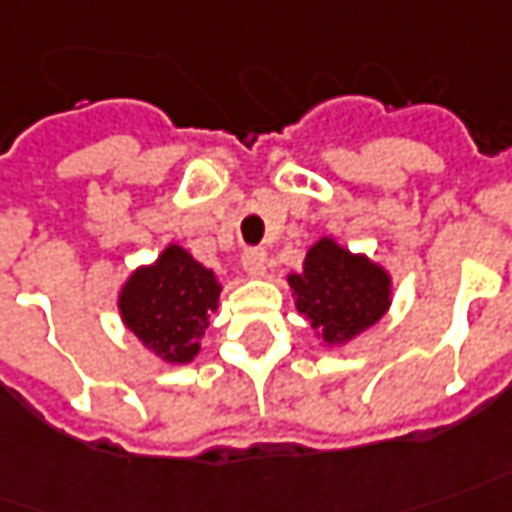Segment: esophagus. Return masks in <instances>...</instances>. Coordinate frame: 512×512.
<instances>
[{"label":"esophagus","mask_w":512,"mask_h":512,"mask_svg":"<svg viewBox=\"0 0 512 512\" xmlns=\"http://www.w3.org/2000/svg\"><path fill=\"white\" fill-rule=\"evenodd\" d=\"M241 263H243V269H246V274H252V277L266 274V249H260V246L246 249L241 257Z\"/></svg>","instance_id":"obj_1"}]
</instances>
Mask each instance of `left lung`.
Returning a JSON list of instances; mask_svg holds the SVG:
<instances>
[{
    "mask_svg": "<svg viewBox=\"0 0 512 512\" xmlns=\"http://www.w3.org/2000/svg\"><path fill=\"white\" fill-rule=\"evenodd\" d=\"M288 283L297 291L300 314L328 344L353 339L389 308L387 271L328 238L311 246L305 269L291 274Z\"/></svg>",
    "mask_w": 512,
    "mask_h": 512,
    "instance_id": "8db88e82",
    "label": "left lung"
}]
</instances>
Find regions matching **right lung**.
<instances>
[{"mask_svg": "<svg viewBox=\"0 0 512 512\" xmlns=\"http://www.w3.org/2000/svg\"><path fill=\"white\" fill-rule=\"evenodd\" d=\"M221 285L182 246H168L154 266L139 269L120 294L125 325L156 356L184 364L198 353Z\"/></svg>", "mask_w": 512, "mask_h": 512, "instance_id": "right-lung-1", "label": "right lung"}]
</instances>
